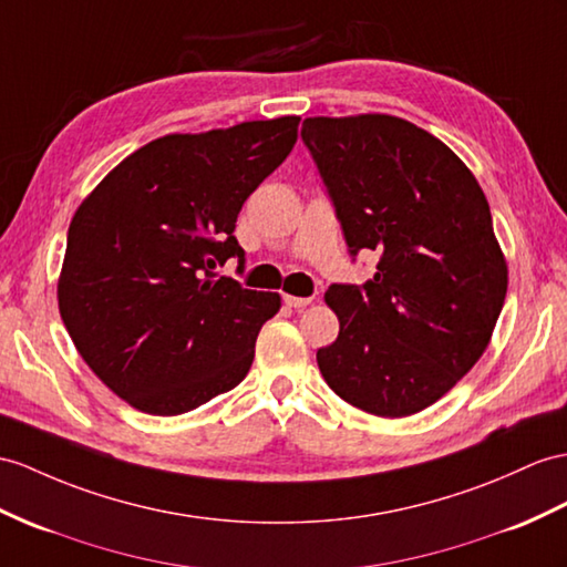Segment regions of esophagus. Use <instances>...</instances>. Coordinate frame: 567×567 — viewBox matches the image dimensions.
<instances>
[{
    "label": "esophagus",
    "mask_w": 567,
    "mask_h": 567,
    "mask_svg": "<svg viewBox=\"0 0 567 567\" xmlns=\"http://www.w3.org/2000/svg\"><path fill=\"white\" fill-rule=\"evenodd\" d=\"M284 302L288 308H296V310H300V308H308L310 302H312V298H298V296H284Z\"/></svg>",
    "instance_id": "esophagus-1"
}]
</instances>
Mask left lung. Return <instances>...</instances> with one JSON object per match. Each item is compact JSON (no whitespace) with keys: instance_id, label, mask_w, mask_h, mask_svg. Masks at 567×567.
I'll return each mask as SVG.
<instances>
[{"instance_id":"1","label":"left lung","mask_w":567,"mask_h":567,"mask_svg":"<svg viewBox=\"0 0 567 567\" xmlns=\"http://www.w3.org/2000/svg\"><path fill=\"white\" fill-rule=\"evenodd\" d=\"M300 136L351 259L380 252L363 286L327 288L339 337L317 365L351 406L411 416L474 368L503 310L507 265L486 195L452 148L402 117H308Z\"/></svg>"}]
</instances>
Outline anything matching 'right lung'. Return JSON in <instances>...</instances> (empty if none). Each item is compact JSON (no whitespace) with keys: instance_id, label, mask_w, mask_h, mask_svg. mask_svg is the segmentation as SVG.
I'll return each mask as SVG.
<instances>
[{"instance_id":"add662e5","label":"right lung","mask_w":567,"mask_h":567,"mask_svg":"<svg viewBox=\"0 0 567 567\" xmlns=\"http://www.w3.org/2000/svg\"><path fill=\"white\" fill-rule=\"evenodd\" d=\"M300 117L168 134L134 151L79 206L58 284L76 351L120 399L177 416L240 384L279 293L218 276L245 267V199L291 154Z\"/></svg>"}]
</instances>
